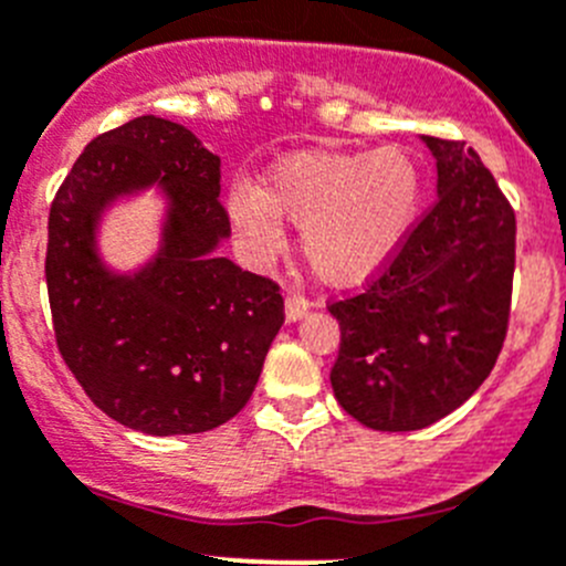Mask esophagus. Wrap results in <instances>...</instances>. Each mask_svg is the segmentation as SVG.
Here are the masks:
<instances>
[{"label": "esophagus", "instance_id": "esophagus-1", "mask_svg": "<svg viewBox=\"0 0 566 566\" xmlns=\"http://www.w3.org/2000/svg\"><path fill=\"white\" fill-rule=\"evenodd\" d=\"M306 310H310V301L301 298V295H287V301H284V315H287V321H301V317L306 315Z\"/></svg>", "mask_w": 566, "mask_h": 566}]
</instances>
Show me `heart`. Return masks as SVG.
<instances>
[{
    "label": "heart",
    "mask_w": 566,
    "mask_h": 566,
    "mask_svg": "<svg viewBox=\"0 0 566 566\" xmlns=\"http://www.w3.org/2000/svg\"><path fill=\"white\" fill-rule=\"evenodd\" d=\"M422 177L403 149L301 151L271 168L260 190H234L229 218L251 254L279 243V218L301 229V251L328 284L381 271L420 210Z\"/></svg>",
    "instance_id": "b5f03b06"
}]
</instances>
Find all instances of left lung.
<instances>
[{"instance_id":"obj_1","label":"left lung","mask_w":566,"mask_h":566,"mask_svg":"<svg viewBox=\"0 0 566 566\" xmlns=\"http://www.w3.org/2000/svg\"><path fill=\"white\" fill-rule=\"evenodd\" d=\"M437 160V205L339 321L332 389L376 431L442 420L484 384L509 328L517 221L495 177L462 140L422 135Z\"/></svg>"}]
</instances>
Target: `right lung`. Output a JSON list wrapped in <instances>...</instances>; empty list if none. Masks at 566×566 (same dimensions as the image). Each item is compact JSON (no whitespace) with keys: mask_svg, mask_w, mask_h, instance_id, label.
I'll use <instances>...</instances> for the list:
<instances>
[{"mask_svg":"<svg viewBox=\"0 0 566 566\" xmlns=\"http://www.w3.org/2000/svg\"><path fill=\"white\" fill-rule=\"evenodd\" d=\"M169 201L161 249L135 274L101 262L95 229L120 195ZM221 160L182 124L140 115L93 137L49 210L46 287L57 350L107 417L151 437L201 434L254 392L284 323L279 284L243 271L229 238Z\"/></svg>","mask_w":566,"mask_h":566,"instance_id":"obj_1","label":"right lung"}]
</instances>
